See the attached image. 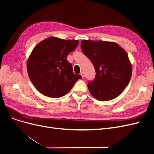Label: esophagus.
I'll use <instances>...</instances> for the list:
<instances>
[{"instance_id": "esophagus-1", "label": "esophagus", "mask_w": 154, "mask_h": 154, "mask_svg": "<svg viewBox=\"0 0 154 154\" xmlns=\"http://www.w3.org/2000/svg\"><path fill=\"white\" fill-rule=\"evenodd\" d=\"M80 75L83 78V77H84V73H83V72H80Z\"/></svg>"}]
</instances>
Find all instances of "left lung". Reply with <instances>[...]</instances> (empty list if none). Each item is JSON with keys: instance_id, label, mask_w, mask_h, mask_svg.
Wrapping results in <instances>:
<instances>
[{"instance_id": "obj_1", "label": "left lung", "mask_w": 154, "mask_h": 154, "mask_svg": "<svg viewBox=\"0 0 154 154\" xmlns=\"http://www.w3.org/2000/svg\"><path fill=\"white\" fill-rule=\"evenodd\" d=\"M83 53L96 70L94 80L88 83L91 95L99 101L118 97L127 86L132 66L125 50L113 42L83 40Z\"/></svg>"}]
</instances>
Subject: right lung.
Here are the masks:
<instances>
[{
    "label": "right lung",
    "mask_w": 154,
    "mask_h": 154,
    "mask_svg": "<svg viewBox=\"0 0 154 154\" xmlns=\"http://www.w3.org/2000/svg\"><path fill=\"white\" fill-rule=\"evenodd\" d=\"M78 40H63L51 36L37 44L27 62L30 80L40 93L60 97L71 90L82 77L72 72L67 55L76 48Z\"/></svg>",
    "instance_id": "add662e5"
}]
</instances>
